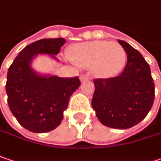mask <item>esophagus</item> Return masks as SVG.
<instances>
[{
  "instance_id": "esophagus-1",
  "label": "esophagus",
  "mask_w": 161,
  "mask_h": 161,
  "mask_svg": "<svg viewBox=\"0 0 161 161\" xmlns=\"http://www.w3.org/2000/svg\"><path fill=\"white\" fill-rule=\"evenodd\" d=\"M90 79V76L88 75H80V80L81 82H84L86 80H89Z\"/></svg>"
}]
</instances>
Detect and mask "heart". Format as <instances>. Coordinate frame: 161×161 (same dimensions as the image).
I'll list each match as a JSON object with an SVG mask.
<instances>
[{
  "label": "heart",
  "instance_id": "heart-1",
  "mask_svg": "<svg viewBox=\"0 0 161 161\" xmlns=\"http://www.w3.org/2000/svg\"><path fill=\"white\" fill-rule=\"evenodd\" d=\"M67 57L78 67H91L92 73L102 78L115 75L126 61V52L122 46L104 40L75 44L68 48Z\"/></svg>",
  "mask_w": 161,
  "mask_h": 161
}]
</instances>
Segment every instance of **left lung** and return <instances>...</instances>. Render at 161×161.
<instances>
[{
	"label": "left lung",
	"instance_id": "obj_1",
	"mask_svg": "<svg viewBox=\"0 0 161 161\" xmlns=\"http://www.w3.org/2000/svg\"><path fill=\"white\" fill-rule=\"evenodd\" d=\"M127 63L115 77L94 79L92 106L99 121L114 129H129L141 122L152 107L155 86L142 55L123 40Z\"/></svg>",
	"mask_w": 161,
	"mask_h": 161
}]
</instances>
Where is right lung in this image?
Masks as SVG:
<instances>
[{"mask_svg":"<svg viewBox=\"0 0 161 161\" xmlns=\"http://www.w3.org/2000/svg\"><path fill=\"white\" fill-rule=\"evenodd\" d=\"M66 40L43 39L25 47L8 69L6 93L11 114L25 129L42 133L57 128L69 98L80 86L78 76L63 78L40 75L31 67L38 54H58Z\"/></svg>","mask_w":161,"mask_h":161,"instance_id":"obj_1","label":"right lung"}]
</instances>
